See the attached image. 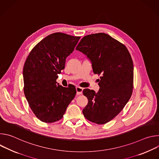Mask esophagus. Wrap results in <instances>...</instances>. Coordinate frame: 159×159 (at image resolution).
<instances>
[{
    "instance_id": "obj_1",
    "label": "esophagus",
    "mask_w": 159,
    "mask_h": 159,
    "mask_svg": "<svg viewBox=\"0 0 159 159\" xmlns=\"http://www.w3.org/2000/svg\"><path fill=\"white\" fill-rule=\"evenodd\" d=\"M83 88L80 87H76V91H77V95H80L82 94V91H83Z\"/></svg>"
}]
</instances>
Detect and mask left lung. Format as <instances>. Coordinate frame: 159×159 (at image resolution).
<instances>
[{
    "instance_id": "left-lung-1",
    "label": "left lung",
    "mask_w": 159,
    "mask_h": 159,
    "mask_svg": "<svg viewBox=\"0 0 159 159\" xmlns=\"http://www.w3.org/2000/svg\"><path fill=\"white\" fill-rule=\"evenodd\" d=\"M76 50L91 61L93 72L101 74L96 93L85 89L88 103L82 112L93 123L103 125L115 118L130 99L133 88V63L127 48L109 35L96 33L80 40Z\"/></svg>"
}]
</instances>
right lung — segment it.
<instances>
[{"label":"right lung","mask_w":159,"mask_h":159,"mask_svg":"<svg viewBox=\"0 0 159 159\" xmlns=\"http://www.w3.org/2000/svg\"><path fill=\"white\" fill-rule=\"evenodd\" d=\"M80 38L62 33L51 34L36 45L26 60L25 95L34 114L43 122L61 120L75 98V88L63 87L56 80Z\"/></svg>","instance_id":"add662e5"}]
</instances>
